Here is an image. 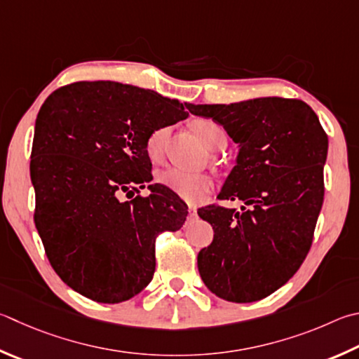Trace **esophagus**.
<instances>
[{"label":"esophagus","instance_id":"34e87169","mask_svg":"<svg viewBox=\"0 0 359 359\" xmlns=\"http://www.w3.org/2000/svg\"><path fill=\"white\" fill-rule=\"evenodd\" d=\"M188 217H190V218H194V217H196V208H194V207H190V208H188Z\"/></svg>","mask_w":359,"mask_h":359}]
</instances>
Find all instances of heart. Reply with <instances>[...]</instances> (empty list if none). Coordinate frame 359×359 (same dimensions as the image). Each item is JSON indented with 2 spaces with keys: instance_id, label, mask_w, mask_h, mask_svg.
<instances>
[{
  "instance_id": "obj_1",
  "label": "heart",
  "mask_w": 359,
  "mask_h": 359,
  "mask_svg": "<svg viewBox=\"0 0 359 359\" xmlns=\"http://www.w3.org/2000/svg\"><path fill=\"white\" fill-rule=\"evenodd\" d=\"M191 128L210 151L217 152L226 146L227 135L224 132V128L215 121L194 119L191 122ZM168 133V128H158L149 136L146 141V152L149 155V158L154 161L161 158ZM157 184L168 188V190H171L184 201L191 202V204H196V202H199L213 188L210 175L190 174L185 171H179V169L175 168H168L160 171L157 174Z\"/></svg>"
}]
</instances>
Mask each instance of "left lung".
I'll list each match as a JSON object with an SVG mask.
<instances>
[{
	"instance_id": "1",
	"label": "left lung",
	"mask_w": 359,
	"mask_h": 359,
	"mask_svg": "<svg viewBox=\"0 0 359 359\" xmlns=\"http://www.w3.org/2000/svg\"><path fill=\"white\" fill-rule=\"evenodd\" d=\"M188 109L218 122L238 144L237 165L218 199L248 205L242 212L199 208L215 232L198 254L199 275L226 302H259L283 287L311 250L323 204L328 136L312 108L298 99L190 103Z\"/></svg>"
}]
</instances>
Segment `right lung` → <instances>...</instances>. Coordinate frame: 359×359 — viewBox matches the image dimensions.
<instances>
[{"mask_svg": "<svg viewBox=\"0 0 359 359\" xmlns=\"http://www.w3.org/2000/svg\"><path fill=\"white\" fill-rule=\"evenodd\" d=\"M188 103L116 81L56 89L37 114L31 152L34 223L53 270L99 303L127 302L152 281L155 238L187 207L152 180L146 141L188 117Z\"/></svg>", "mask_w": 359, "mask_h": 359, "instance_id": "add662e5", "label": "right lung"}]
</instances>
